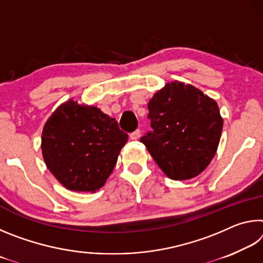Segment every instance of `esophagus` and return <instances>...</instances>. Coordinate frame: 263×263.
Instances as JSON below:
<instances>
[{
	"label": "esophagus",
	"instance_id": "34e87169",
	"mask_svg": "<svg viewBox=\"0 0 263 263\" xmlns=\"http://www.w3.org/2000/svg\"><path fill=\"white\" fill-rule=\"evenodd\" d=\"M140 136H141L140 130H137V131L131 133V135H130V139H131V140H137V139H139Z\"/></svg>",
	"mask_w": 263,
	"mask_h": 263
}]
</instances>
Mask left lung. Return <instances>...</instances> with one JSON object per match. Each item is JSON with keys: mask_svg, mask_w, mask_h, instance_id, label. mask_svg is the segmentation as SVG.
Wrapping results in <instances>:
<instances>
[{"mask_svg": "<svg viewBox=\"0 0 263 263\" xmlns=\"http://www.w3.org/2000/svg\"><path fill=\"white\" fill-rule=\"evenodd\" d=\"M153 131L140 141L169 179L190 180L210 164L222 117L217 102L191 84L167 83L148 102Z\"/></svg>", "mask_w": 263, "mask_h": 263, "instance_id": "obj_1", "label": "left lung"}]
</instances>
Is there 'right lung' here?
<instances>
[{"label":"right lung","mask_w":263,"mask_h":263,"mask_svg":"<svg viewBox=\"0 0 263 263\" xmlns=\"http://www.w3.org/2000/svg\"><path fill=\"white\" fill-rule=\"evenodd\" d=\"M127 138L115 118L70 99L44 125L42 153L48 171L66 189L95 193L112 173Z\"/></svg>","instance_id":"obj_1"}]
</instances>
